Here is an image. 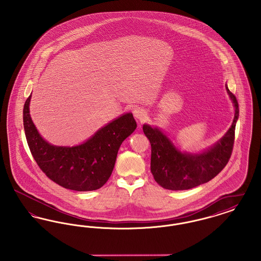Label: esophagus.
Returning a JSON list of instances; mask_svg holds the SVG:
<instances>
[{"label":"esophagus","instance_id":"34e87169","mask_svg":"<svg viewBox=\"0 0 261 261\" xmlns=\"http://www.w3.org/2000/svg\"><path fill=\"white\" fill-rule=\"evenodd\" d=\"M133 113H134V116L136 117L137 119H139L140 121H144L146 119V117H147V112L144 109L139 108V107L134 109Z\"/></svg>","mask_w":261,"mask_h":261}]
</instances>
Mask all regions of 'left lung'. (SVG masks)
Masks as SVG:
<instances>
[{
  "label": "left lung",
  "instance_id": "obj_1",
  "mask_svg": "<svg viewBox=\"0 0 261 261\" xmlns=\"http://www.w3.org/2000/svg\"><path fill=\"white\" fill-rule=\"evenodd\" d=\"M226 90L235 107L233 123L216 144L202 152H182L161 129L143 125L151 147L150 171L155 182L162 188L182 191L199 186L211 181L229 162L235 140L239 105L227 85Z\"/></svg>",
  "mask_w": 261,
  "mask_h": 261
}]
</instances>
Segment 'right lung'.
<instances>
[{
  "label": "right lung",
  "instance_id": "obj_1",
  "mask_svg": "<svg viewBox=\"0 0 261 261\" xmlns=\"http://www.w3.org/2000/svg\"><path fill=\"white\" fill-rule=\"evenodd\" d=\"M30 99L31 95L23 108L25 136L41 170L65 189L87 192L103 186L112 175L122 142L136 129L133 114H122L78 146H54L42 138L33 123L29 113Z\"/></svg>",
  "mask_w": 261,
  "mask_h": 261
}]
</instances>
